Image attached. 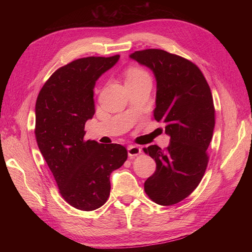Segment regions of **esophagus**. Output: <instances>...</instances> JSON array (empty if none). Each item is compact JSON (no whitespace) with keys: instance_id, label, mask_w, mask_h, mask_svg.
<instances>
[{"instance_id":"34e87169","label":"esophagus","mask_w":252,"mask_h":252,"mask_svg":"<svg viewBox=\"0 0 252 252\" xmlns=\"http://www.w3.org/2000/svg\"><path fill=\"white\" fill-rule=\"evenodd\" d=\"M127 150H128V156L130 158H134L136 156H139L142 152V149L138 146H134V145H130V146H128Z\"/></svg>"}]
</instances>
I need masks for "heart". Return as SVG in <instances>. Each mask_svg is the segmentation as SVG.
<instances>
[{"mask_svg":"<svg viewBox=\"0 0 252 252\" xmlns=\"http://www.w3.org/2000/svg\"><path fill=\"white\" fill-rule=\"evenodd\" d=\"M126 83L138 82L145 79H150L148 72L139 66H129L126 70Z\"/></svg>","mask_w":252,"mask_h":252,"instance_id":"b5f03b06","label":"heart"}]
</instances>
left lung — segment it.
Instances as JSON below:
<instances>
[{
  "label": "left lung",
  "instance_id": "obj_1",
  "mask_svg": "<svg viewBox=\"0 0 252 252\" xmlns=\"http://www.w3.org/2000/svg\"><path fill=\"white\" fill-rule=\"evenodd\" d=\"M130 58L154 72V117L170 136L164 150L157 145L143 149L157 163L144 189L155 203L170 206L191 194L207 167L216 122L210 87L200 68L185 58L162 49L134 51Z\"/></svg>",
  "mask_w": 252,
  "mask_h": 252
}]
</instances>
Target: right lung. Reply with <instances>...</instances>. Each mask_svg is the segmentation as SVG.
Returning a JSON list of instances; mask_svg holds the SVG:
<instances>
[{
  "mask_svg": "<svg viewBox=\"0 0 252 252\" xmlns=\"http://www.w3.org/2000/svg\"><path fill=\"white\" fill-rule=\"evenodd\" d=\"M120 56L82 58L59 68L44 84L35 103L37 146L72 207L100 208L110 194V174L125 163L127 150L120 144L85 141V123L95 112L96 80Z\"/></svg>",
  "mask_w": 252,
  "mask_h": 252,
  "instance_id": "right-lung-1",
  "label": "right lung"
}]
</instances>
